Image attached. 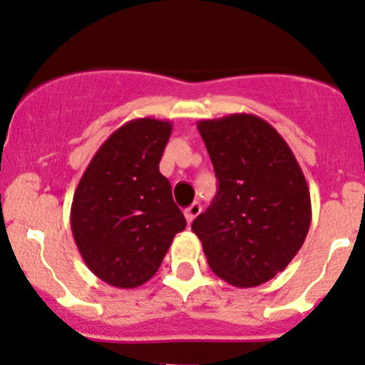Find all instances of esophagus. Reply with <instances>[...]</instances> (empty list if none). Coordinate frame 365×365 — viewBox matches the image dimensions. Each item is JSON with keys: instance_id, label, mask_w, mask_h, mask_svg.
<instances>
[{"instance_id": "obj_1", "label": "esophagus", "mask_w": 365, "mask_h": 365, "mask_svg": "<svg viewBox=\"0 0 365 365\" xmlns=\"http://www.w3.org/2000/svg\"><path fill=\"white\" fill-rule=\"evenodd\" d=\"M200 212H202V205H200L198 202H195L190 207H187V209H185L187 223H192V220H195L196 216L200 215Z\"/></svg>"}]
</instances>
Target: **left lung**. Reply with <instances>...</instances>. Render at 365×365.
Masks as SVG:
<instances>
[{"mask_svg":"<svg viewBox=\"0 0 365 365\" xmlns=\"http://www.w3.org/2000/svg\"><path fill=\"white\" fill-rule=\"evenodd\" d=\"M218 192L192 232L207 264L235 287H255L293 260L311 225L305 176L284 138L255 114L198 121Z\"/></svg>","mask_w":365,"mask_h":365,"instance_id":"8db88e82","label":"left lung"}]
</instances>
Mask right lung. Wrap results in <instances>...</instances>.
<instances>
[{
    "label": "right lung",
    "instance_id": "right-lung-1",
    "mask_svg": "<svg viewBox=\"0 0 365 365\" xmlns=\"http://www.w3.org/2000/svg\"><path fill=\"white\" fill-rule=\"evenodd\" d=\"M173 123L138 118L114 130L85 169L71 207L74 242L87 267L120 289L154 277L187 225L160 160Z\"/></svg>",
    "mask_w": 365,
    "mask_h": 365
}]
</instances>
